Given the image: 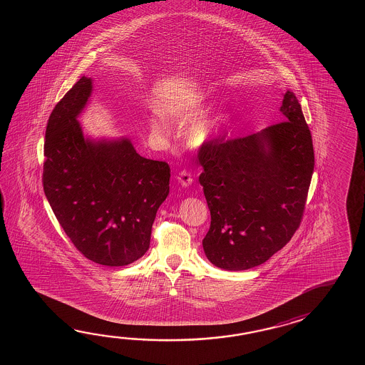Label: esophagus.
Returning a JSON list of instances; mask_svg holds the SVG:
<instances>
[{"label":"esophagus","mask_w":365,"mask_h":365,"mask_svg":"<svg viewBox=\"0 0 365 365\" xmlns=\"http://www.w3.org/2000/svg\"><path fill=\"white\" fill-rule=\"evenodd\" d=\"M178 181H179L180 185L187 187V186L193 182V178H192L190 172L181 171L179 175H178Z\"/></svg>","instance_id":"esophagus-1"}]
</instances>
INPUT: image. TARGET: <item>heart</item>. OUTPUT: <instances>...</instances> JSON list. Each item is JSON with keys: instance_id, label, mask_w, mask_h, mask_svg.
<instances>
[{"instance_id": "obj_1", "label": "heart", "mask_w": 365, "mask_h": 365, "mask_svg": "<svg viewBox=\"0 0 365 365\" xmlns=\"http://www.w3.org/2000/svg\"><path fill=\"white\" fill-rule=\"evenodd\" d=\"M210 101L205 95L193 93L185 98H178L165 101L162 106V113L172 121L186 124L194 119L195 121L187 128V140L193 148H203L214 143L225 133L230 116L225 110H214L206 113L203 117L199 116L209 109ZM150 130L158 137H164L170 133L168 124L163 117L158 116L150 118L148 121Z\"/></svg>"}]
</instances>
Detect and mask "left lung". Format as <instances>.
<instances>
[{"mask_svg":"<svg viewBox=\"0 0 365 365\" xmlns=\"http://www.w3.org/2000/svg\"><path fill=\"white\" fill-rule=\"evenodd\" d=\"M279 110V124L200 150V182L211 214L202 245L219 269L264 264L302 222L314 168L312 135L295 93H283Z\"/></svg>","mask_w":365,"mask_h":365,"instance_id":"1","label":"left lung"}]
</instances>
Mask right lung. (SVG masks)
Masks as SVG:
<instances>
[{"label":"right lung","instance_id":"right-lung-1","mask_svg":"<svg viewBox=\"0 0 365 365\" xmlns=\"http://www.w3.org/2000/svg\"><path fill=\"white\" fill-rule=\"evenodd\" d=\"M83 76L48 120L43 185L74 247L104 266H125L148 252L156 211L170 193L165 162L140 156L128 137L93 138L78 117L93 93Z\"/></svg>","mask_w":365,"mask_h":365}]
</instances>
